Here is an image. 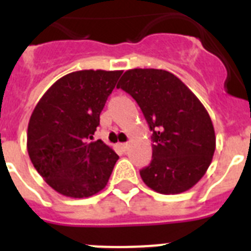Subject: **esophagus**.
Instances as JSON below:
<instances>
[{
	"label": "esophagus",
	"mask_w": 251,
	"mask_h": 251,
	"mask_svg": "<svg viewBox=\"0 0 251 251\" xmlns=\"http://www.w3.org/2000/svg\"><path fill=\"white\" fill-rule=\"evenodd\" d=\"M128 146H129L128 143H121V147H122V150H123V151H127Z\"/></svg>",
	"instance_id": "1"
}]
</instances>
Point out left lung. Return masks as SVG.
Masks as SVG:
<instances>
[{
	"mask_svg": "<svg viewBox=\"0 0 251 251\" xmlns=\"http://www.w3.org/2000/svg\"><path fill=\"white\" fill-rule=\"evenodd\" d=\"M117 87L140 105L152 132V160L140 171L145 184L161 194L196 185L216 149L213 124L198 98L176 76L155 68L126 71Z\"/></svg>",
	"mask_w": 251,
	"mask_h": 251,
	"instance_id": "left-lung-1",
	"label": "left lung"
}]
</instances>
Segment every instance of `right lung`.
Segmentation results:
<instances>
[{
	"label": "right lung",
	"mask_w": 251,
	"mask_h": 251,
	"mask_svg": "<svg viewBox=\"0 0 251 251\" xmlns=\"http://www.w3.org/2000/svg\"><path fill=\"white\" fill-rule=\"evenodd\" d=\"M123 71L83 70L55 81L27 126V153L55 192L86 198L104 189L119 156L94 141L100 113Z\"/></svg>",
	"instance_id": "right-lung-1"
}]
</instances>
